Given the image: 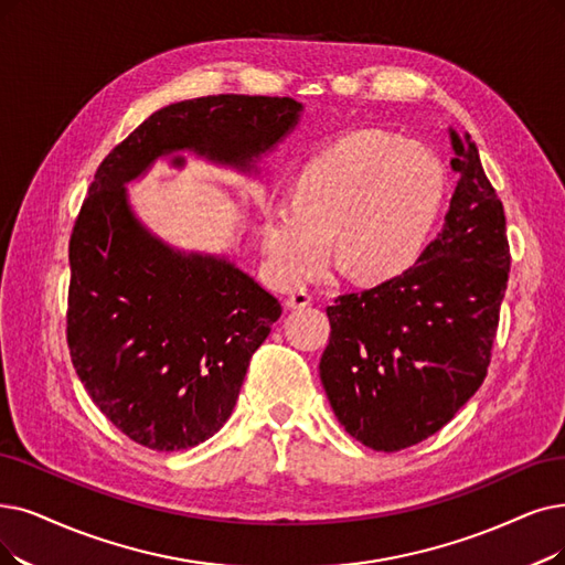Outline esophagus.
Wrapping results in <instances>:
<instances>
[{
    "label": "esophagus",
    "mask_w": 565,
    "mask_h": 565,
    "mask_svg": "<svg viewBox=\"0 0 565 565\" xmlns=\"http://www.w3.org/2000/svg\"><path fill=\"white\" fill-rule=\"evenodd\" d=\"M312 303V297L308 295V291H291V295L287 297V308H306Z\"/></svg>",
    "instance_id": "obj_1"
}]
</instances>
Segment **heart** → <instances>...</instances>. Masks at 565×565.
I'll return each instance as SVG.
<instances>
[{
  "label": "heart",
  "mask_w": 565,
  "mask_h": 565,
  "mask_svg": "<svg viewBox=\"0 0 565 565\" xmlns=\"http://www.w3.org/2000/svg\"><path fill=\"white\" fill-rule=\"evenodd\" d=\"M440 157L390 131L345 134L301 169L291 204L264 211L262 236L274 278L291 289L318 280L335 257L366 282L403 276L443 209Z\"/></svg>",
  "instance_id": "1"
}]
</instances>
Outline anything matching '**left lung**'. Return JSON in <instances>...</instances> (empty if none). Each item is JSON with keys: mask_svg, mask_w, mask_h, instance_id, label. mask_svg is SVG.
<instances>
[{"mask_svg": "<svg viewBox=\"0 0 565 565\" xmlns=\"http://www.w3.org/2000/svg\"><path fill=\"white\" fill-rule=\"evenodd\" d=\"M459 175L440 234L403 276L327 308L320 377L345 431L375 452L413 447L480 390L510 274L505 213L478 146L449 127Z\"/></svg>", "mask_w": 565, "mask_h": 565, "instance_id": "1", "label": "left lung"}]
</instances>
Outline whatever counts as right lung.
Segmentation results:
<instances>
[{"label":"right lung","mask_w":565,"mask_h":565,"mask_svg":"<svg viewBox=\"0 0 565 565\" xmlns=\"http://www.w3.org/2000/svg\"><path fill=\"white\" fill-rule=\"evenodd\" d=\"M301 108L250 95L178 102L99 164L70 241L66 343L89 398L134 443L178 452L217 434L282 308L227 257L180 253L152 236L125 183L178 150L250 171Z\"/></svg>","instance_id":"right-lung-1"}]
</instances>
